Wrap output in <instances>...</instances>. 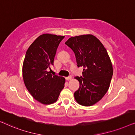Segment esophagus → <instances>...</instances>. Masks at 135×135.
<instances>
[{
  "label": "esophagus",
  "mask_w": 135,
  "mask_h": 135,
  "mask_svg": "<svg viewBox=\"0 0 135 135\" xmlns=\"http://www.w3.org/2000/svg\"><path fill=\"white\" fill-rule=\"evenodd\" d=\"M72 77H72L71 75H69V76H68V77H66V80H71V79H72Z\"/></svg>",
  "instance_id": "34e87169"
}]
</instances>
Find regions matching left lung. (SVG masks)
Masks as SVG:
<instances>
[{"label": "left lung", "instance_id": "1", "mask_svg": "<svg viewBox=\"0 0 135 135\" xmlns=\"http://www.w3.org/2000/svg\"><path fill=\"white\" fill-rule=\"evenodd\" d=\"M74 53L77 67H83L79 89L74 93L79 104L90 106L102 99L109 88L113 69L106 49L91 34L72 37L65 42Z\"/></svg>", "mask_w": 135, "mask_h": 135}]
</instances>
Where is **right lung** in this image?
I'll return each instance as SVG.
<instances>
[{
  "instance_id": "1",
  "label": "right lung",
  "mask_w": 135,
  "mask_h": 135,
  "mask_svg": "<svg viewBox=\"0 0 135 135\" xmlns=\"http://www.w3.org/2000/svg\"><path fill=\"white\" fill-rule=\"evenodd\" d=\"M64 36L44 34L28 48L23 64L26 87L35 99L44 104L56 102L64 88L65 79L48 72L53 65L59 44Z\"/></svg>"
}]
</instances>
